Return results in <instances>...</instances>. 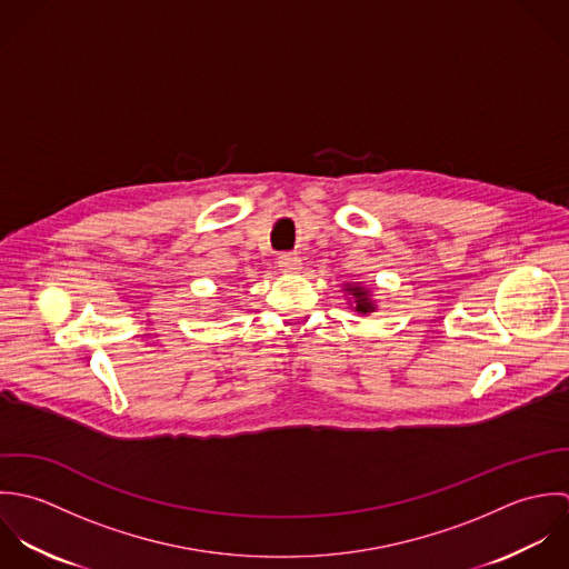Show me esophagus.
<instances>
[{
	"label": "esophagus",
	"instance_id": "1",
	"mask_svg": "<svg viewBox=\"0 0 569 569\" xmlns=\"http://www.w3.org/2000/svg\"><path fill=\"white\" fill-rule=\"evenodd\" d=\"M279 270L281 272H299L301 270V257H297V254H292V252H286V254H281L279 257Z\"/></svg>",
	"mask_w": 569,
	"mask_h": 569
}]
</instances>
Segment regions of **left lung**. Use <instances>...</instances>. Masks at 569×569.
Here are the masks:
<instances>
[{
    "label": "left lung",
    "mask_w": 569,
    "mask_h": 569,
    "mask_svg": "<svg viewBox=\"0 0 569 569\" xmlns=\"http://www.w3.org/2000/svg\"><path fill=\"white\" fill-rule=\"evenodd\" d=\"M345 292H349L351 295V299H353V310L356 312H362V315H367V312H373L376 310V306L371 303V299H369V290L367 288H360V286H345Z\"/></svg>",
    "instance_id": "left-lung-1"
}]
</instances>
